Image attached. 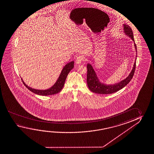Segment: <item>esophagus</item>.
<instances>
[{
	"instance_id": "obj_1",
	"label": "esophagus",
	"mask_w": 154,
	"mask_h": 154,
	"mask_svg": "<svg viewBox=\"0 0 154 154\" xmlns=\"http://www.w3.org/2000/svg\"><path fill=\"white\" fill-rule=\"evenodd\" d=\"M84 61L83 57L82 56H78L77 57V58L76 59V63L77 64H79L82 63V61Z\"/></svg>"
}]
</instances>
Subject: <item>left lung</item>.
<instances>
[{"instance_id": "8db88e82", "label": "left lung", "mask_w": 154, "mask_h": 154, "mask_svg": "<svg viewBox=\"0 0 154 154\" xmlns=\"http://www.w3.org/2000/svg\"><path fill=\"white\" fill-rule=\"evenodd\" d=\"M124 27V33L126 35L128 36L129 38H131L134 42V47L135 48V51H137L136 44L135 43V41L134 38L133 33L131 30V28L128 25L123 24ZM137 56L136 55V59L134 63L133 67L131 70V72L129 74L125 79L117 83L114 84H106L101 83L99 80L98 77L95 71L93 69V66L91 64L88 63L87 64V84L88 88L90 91L94 93L98 94H107L111 93L116 92L117 91L124 88L125 86L127 85L131 81L133 77L135 68H136V60Z\"/></svg>"}]
</instances>
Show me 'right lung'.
<instances>
[{
	"label": "right lung",
	"instance_id": "obj_1",
	"mask_svg": "<svg viewBox=\"0 0 154 154\" xmlns=\"http://www.w3.org/2000/svg\"><path fill=\"white\" fill-rule=\"evenodd\" d=\"M73 67H74L73 61H71L69 63H67L66 66L63 67V69L62 70L61 73L58 77L57 80L56 82L54 84L51 88L46 90H38V89L32 88L25 83L22 78H21V80L24 85L29 90H30L31 92H32L35 94L40 96H43L55 94L60 92L61 91V90L63 88L66 78L67 77L68 73L73 69Z\"/></svg>",
	"mask_w": 154,
	"mask_h": 154
}]
</instances>
